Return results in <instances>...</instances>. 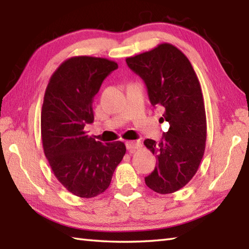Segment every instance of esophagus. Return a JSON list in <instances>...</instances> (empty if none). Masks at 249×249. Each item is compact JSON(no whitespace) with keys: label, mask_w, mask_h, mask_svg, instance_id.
I'll use <instances>...</instances> for the list:
<instances>
[{"label":"esophagus","mask_w":249,"mask_h":249,"mask_svg":"<svg viewBox=\"0 0 249 249\" xmlns=\"http://www.w3.org/2000/svg\"><path fill=\"white\" fill-rule=\"evenodd\" d=\"M141 142L140 141H127L126 142V148L129 153H134L135 150L141 148Z\"/></svg>","instance_id":"34e87169"}]
</instances>
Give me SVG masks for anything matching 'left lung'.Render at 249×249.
Segmentation results:
<instances>
[{
  "label": "left lung",
  "instance_id": "1",
  "mask_svg": "<svg viewBox=\"0 0 249 249\" xmlns=\"http://www.w3.org/2000/svg\"><path fill=\"white\" fill-rule=\"evenodd\" d=\"M126 64L144 80L150 103L161 108L160 119L170 125L160 142H144L157 158L145 182L160 195L174 193L193 178L205 150L206 116L199 79L187 56L168 43L126 58Z\"/></svg>",
  "mask_w": 249,
  "mask_h": 249
}]
</instances>
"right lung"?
I'll return each instance as SVG.
<instances>
[{"mask_svg": "<svg viewBox=\"0 0 249 249\" xmlns=\"http://www.w3.org/2000/svg\"><path fill=\"white\" fill-rule=\"evenodd\" d=\"M117 67L105 58L71 57L46 88L40 117L44 153L59 182L80 197L107 190L126 153L124 142L103 145L84 128L94 121L92 103L101 84Z\"/></svg>", "mask_w": 249, "mask_h": 249, "instance_id": "right-lung-1", "label": "right lung"}]
</instances>
